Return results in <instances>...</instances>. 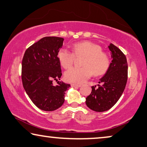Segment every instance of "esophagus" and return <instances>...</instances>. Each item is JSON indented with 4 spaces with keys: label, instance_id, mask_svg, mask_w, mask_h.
<instances>
[{
    "label": "esophagus",
    "instance_id": "esophagus-1",
    "mask_svg": "<svg viewBox=\"0 0 147 147\" xmlns=\"http://www.w3.org/2000/svg\"><path fill=\"white\" fill-rule=\"evenodd\" d=\"M71 86L73 87H80L81 84H74V83H73L71 84Z\"/></svg>",
    "mask_w": 147,
    "mask_h": 147
}]
</instances>
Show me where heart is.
<instances>
[{"label":"heart","instance_id":"heart-1","mask_svg":"<svg viewBox=\"0 0 147 147\" xmlns=\"http://www.w3.org/2000/svg\"><path fill=\"white\" fill-rule=\"evenodd\" d=\"M73 51L67 48H61L57 53V58L61 66L69 69L73 65L76 57L85 55L81 67H73L65 74V78L70 82L81 84L92 76H100L108 71L110 66V58L102 47L91 41H85L74 43Z\"/></svg>","mask_w":147,"mask_h":147}]
</instances>
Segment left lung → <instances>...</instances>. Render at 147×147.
Returning <instances> with one entry per match:
<instances>
[{"label": "left lung", "mask_w": 147, "mask_h": 147, "mask_svg": "<svg viewBox=\"0 0 147 147\" xmlns=\"http://www.w3.org/2000/svg\"><path fill=\"white\" fill-rule=\"evenodd\" d=\"M113 59L109 69L100 80L99 84L92 86L91 94L86 98V104L92 110L102 112L114 106L123 92L127 81L128 65L123 53L112 43L108 46Z\"/></svg>", "instance_id": "1"}]
</instances>
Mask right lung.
<instances>
[{"label": "right lung", "instance_id": "add662e5", "mask_svg": "<svg viewBox=\"0 0 147 147\" xmlns=\"http://www.w3.org/2000/svg\"><path fill=\"white\" fill-rule=\"evenodd\" d=\"M64 39L45 37L26 49L22 63V80L32 102L43 111H54L65 102L71 85L59 82L62 75L57 53ZM58 81L54 86L52 80Z\"/></svg>", "mask_w": 147, "mask_h": 147}]
</instances>
